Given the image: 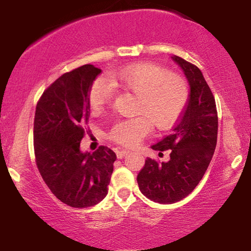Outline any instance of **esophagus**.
Here are the masks:
<instances>
[{
  "mask_svg": "<svg viewBox=\"0 0 251 251\" xmlns=\"http://www.w3.org/2000/svg\"><path fill=\"white\" fill-rule=\"evenodd\" d=\"M128 151H126V150H122V151H117V158H123V157H124L125 155H127L128 154Z\"/></svg>",
  "mask_w": 251,
  "mask_h": 251,
  "instance_id": "obj_1",
  "label": "esophagus"
}]
</instances>
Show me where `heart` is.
Wrapping results in <instances>:
<instances>
[{
  "mask_svg": "<svg viewBox=\"0 0 251 251\" xmlns=\"http://www.w3.org/2000/svg\"><path fill=\"white\" fill-rule=\"evenodd\" d=\"M105 78H97L88 92V103L94 112H100L112 100L114 90L133 93L138 96L136 113L141 116L116 123L110 129L113 141L133 147L150 133L151 124L159 129L174 124L188 103L189 87L186 79L171 74L154 63L123 67Z\"/></svg>",
  "mask_w": 251,
  "mask_h": 251,
  "instance_id": "heart-1",
  "label": "heart"
}]
</instances>
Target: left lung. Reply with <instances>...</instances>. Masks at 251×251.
<instances>
[{
  "mask_svg": "<svg viewBox=\"0 0 251 251\" xmlns=\"http://www.w3.org/2000/svg\"><path fill=\"white\" fill-rule=\"evenodd\" d=\"M190 86L188 103L172 134L151 148L171 150V159L159 164L147 158L137 176L143 195L159 203H173L193 192L205 175L214 155L218 133L215 97L196 65L174 55Z\"/></svg>",
  "mask_w": 251,
  "mask_h": 251,
  "instance_id": "8db88e82",
  "label": "left lung"
}]
</instances>
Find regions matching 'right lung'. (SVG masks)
Returning <instances> with one entry per match:
<instances>
[{"instance_id": "1", "label": "right lung", "mask_w": 251, "mask_h": 251, "mask_svg": "<svg viewBox=\"0 0 251 251\" xmlns=\"http://www.w3.org/2000/svg\"><path fill=\"white\" fill-rule=\"evenodd\" d=\"M100 70L87 64L63 74L45 90L34 117V152L45 184L74 208L92 207L107 195L116 155L107 146L80 151L91 113L88 92Z\"/></svg>"}]
</instances>
